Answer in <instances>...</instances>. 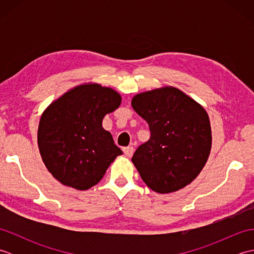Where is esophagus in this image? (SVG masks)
<instances>
[{"mask_svg":"<svg viewBox=\"0 0 254 254\" xmlns=\"http://www.w3.org/2000/svg\"><path fill=\"white\" fill-rule=\"evenodd\" d=\"M123 153L126 154L127 157H131L134 153V148L132 146H127V147H123Z\"/></svg>","mask_w":254,"mask_h":254,"instance_id":"obj_1","label":"esophagus"}]
</instances>
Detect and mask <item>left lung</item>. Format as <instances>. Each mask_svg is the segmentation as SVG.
Segmentation results:
<instances>
[{
  "instance_id": "left-lung-1",
  "label": "left lung",
  "mask_w": 254,
  "mask_h": 254,
  "mask_svg": "<svg viewBox=\"0 0 254 254\" xmlns=\"http://www.w3.org/2000/svg\"><path fill=\"white\" fill-rule=\"evenodd\" d=\"M132 107L150 130L148 141L132 157L142 180L160 194L190 185L204 168L212 148L206 110L172 86L135 95Z\"/></svg>"
}]
</instances>
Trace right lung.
I'll list each match as a JSON object with an SVG mask.
<instances>
[{"label":"right lung","mask_w":254,"mask_h":254,"mask_svg":"<svg viewBox=\"0 0 254 254\" xmlns=\"http://www.w3.org/2000/svg\"><path fill=\"white\" fill-rule=\"evenodd\" d=\"M121 95L97 83L68 89L42 112L38 147L48 171L63 186L79 191L98 183L122 150L102 119L121 105Z\"/></svg>","instance_id":"right-lung-1"}]
</instances>
